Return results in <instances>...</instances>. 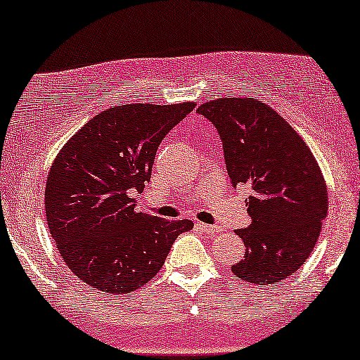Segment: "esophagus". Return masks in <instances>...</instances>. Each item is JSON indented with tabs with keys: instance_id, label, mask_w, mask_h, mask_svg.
Listing matches in <instances>:
<instances>
[{
	"instance_id": "obj_1",
	"label": "esophagus",
	"mask_w": 360,
	"mask_h": 360,
	"mask_svg": "<svg viewBox=\"0 0 360 360\" xmlns=\"http://www.w3.org/2000/svg\"><path fill=\"white\" fill-rule=\"evenodd\" d=\"M196 226L201 229L202 233H207V235H213V233H219L221 231V228L218 226H213V224H206V223H198Z\"/></svg>"
}]
</instances>
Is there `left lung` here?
<instances>
[{
	"mask_svg": "<svg viewBox=\"0 0 360 360\" xmlns=\"http://www.w3.org/2000/svg\"><path fill=\"white\" fill-rule=\"evenodd\" d=\"M198 114L219 134L231 184L251 188V224L236 229L246 251L231 271L257 285L288 278L317 245L328 210L314 154L283 117L257 98H218L199 105Z\"/></svg>",
	"mask_w": 360,
	"mask_h": 360,
	"instance_id": "obj_1",
	"label": "left lung"
}]
</instances>
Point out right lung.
Segmentation results:
<instances>
[{
	"mask_svg": "<svg viewBox=\"0 0 360 360\" xmlns=\"http://www.w3.org/2000/svg\"><path fill=\"white\" fill-rule=\"evenodd\" d=\"M196 107L129 103L90 119L62 147L45 189L46 221L67 266L90 287L131 293L150 281L189 219L137 213L158 147Z\"/></svg>",
	"mask_w": 360,
	"mask_h": 360,
	"instance_id": "add662e5",
	"label": "right lung"
}]
</instances>
